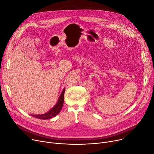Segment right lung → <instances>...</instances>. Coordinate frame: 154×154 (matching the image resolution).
Wrapping results in <instances>:
<instances>
[{
  "label": "right lung",
  "instance_id": "add662e5",
  "mask_svg": "<svg viewBox=\"0 0 154 154\" xmlns=\"http://www.w3.org/2000/svg\"><path fill=\"white\" fill-rule=\"evenodd\" d=\"M65 91V88L63 89V91L61 92L60 96L59 97V99H58L56 104L51 108V109L46 112V113L41 114V115H31V116L35 117L36 119H41V120H47L53 118V117H54L56 116L58 113H59L61 111V109L63 107V103H64V94Z\"/></svg>",
  "mask_w": 154,
  "mask_h": 154
}]
</instances>
